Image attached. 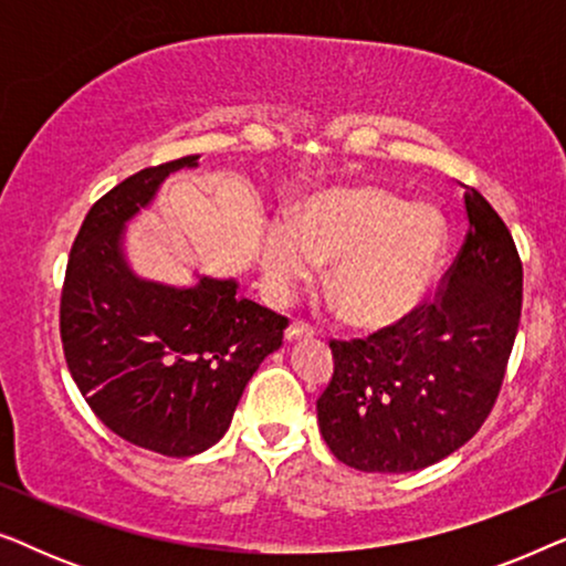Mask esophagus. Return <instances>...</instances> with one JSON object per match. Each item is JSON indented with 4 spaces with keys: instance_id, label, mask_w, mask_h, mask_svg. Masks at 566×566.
Listing matches in <instances>:
<instances>
[{
    "instance_id": "obj_1",
    "label": "esophagus",
    "mask_w": 566,
    "mask_h": 566,
    "mask_svg": "<svg viewBox=\"0 0 566 566\" xmlns=\"http://www.w3.org/2000/svg\"><path fill=\"white\" fill-rule=\"evenodd\" d=\"M308 337H314V329L298 319H293L289 324V329H285V339H289V343H293V339H308Z\"/></svg>"
}]
</instances>
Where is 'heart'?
I'll return each mask as SVG.
<instances>
[{"label": "heart", "mask_w": 566, "mask_h": 566, "mask_svg": "<svg viewBox=\"0 0 566 566\" xmlns=\"http://www.w3.org/2000/svg\"><path fill=\"white\" fill-rule=\"evenodd\" d=\"M446 250L448 223L436 206H407L374 185H345L301 200L291 221H270L260 265L268 289L289 296L332 262L329 296L339 316L353 327L384 329L430 296Z\"/></svg>", "instance_id": "1"}]
</instances>
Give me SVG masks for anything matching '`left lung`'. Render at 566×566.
<instances>
[{"mask_svg":"<svg viewBox=\"0 0 566 566\" xmlns=\"http://www.w3.org/2000/svg\"><path fill=\"white\" fill-rule=\"evenodd\" d=\"M469 231L443 289L366 339H332L335 374L316 417L324 443L350 469L405 474L476 436L521 324L523 265L505 221L467 188Z\"/></svg>","mask_w":566,"mask_h":566,"instance_id":"left-lung-1","label":"left lung"}]
</instances>
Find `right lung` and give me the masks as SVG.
<instances>
[{"instance_id":"right-lung-1","label":"right lung","mask_w":566,"mask_h":566,"mask_svg":"<svg viewBox=\"0 0 566 566\" xmlns=\"http://www.w3.org/2000/svg\"><path fill=\"white\" fill-rule=\"evenodd\" d=\"M182 167H198V154L146 167L90 208L61 291L66 366L92 412L128 443L172 459L219 443L244 386L289 327L285 316L237 296L234 277L198 275L177 289L130 270L123 229Z\"/></svg>"}]
</instances>
